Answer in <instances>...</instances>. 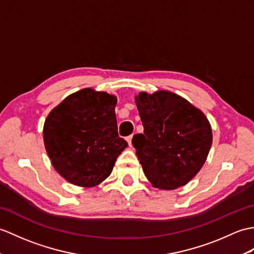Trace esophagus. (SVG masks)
Returning a JSON list of instances; mask_svg holds the SVG:
<instances>
[{"label":"esophagus","mask_w":254,"mask_h":254,"mask_svg":"<svg viewBox=\"0 0 254 254\" xmlns=\"http://www.w3.org/2000/svg\"><path fill=\"white\" fill-rule=\"evenodd\" d=\"M132 138H133V135H129V136L127 137V140L129 147H132Z\"/></svg>","instance_id":"obj_1"}]
</instances>
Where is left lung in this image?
<instances>
[{
    "label": "left lung",
    "instance_id": "obj_1",
    "mask_svg": "<svg viewBox=\"0 0 254 254\" xmlns=\"http://www.w3.org/2000/svg\"><path fill=\"white\" fill-rule=\"evenodd\" d=\"M136 106L144 127L132 144L146 178L160 190L186 185L207 160L211 126L201 110L168 91L141 92Z\"/></svg>",
    "mask_w": 254,
    "mask_h": 254
}]
</instances>
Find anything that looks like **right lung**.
Returning a JSON list of instances; mask_svg holds the SVG:
<instances>
[{
    "instance_id": "1",
    "label": "right lung",
    "mask_w": 254,
    "mask_h": 254,
    "mask_svg": "<svg viewBox=\"0 0 254 254\" xmlns=\"http://www.w3.org/2000/svg\"><path fill=\"white\" fill-rule=\"evenodd\" d=\"M117 97L83 88L47 116L43 139L53 167L73 185L93 187L110 175L127 141L118 135Z\"/></svg>"
}]
</instances>
